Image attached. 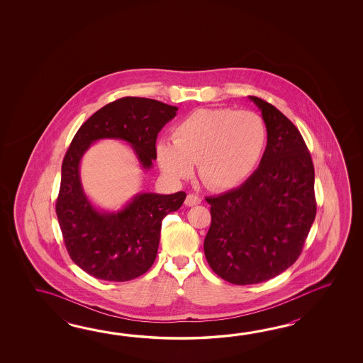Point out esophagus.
Wrapping results in <instances>:
<instances>
[{
  "label": "esophagus",
  "instance_id": "esophagus-1",
  "mask_svg": "<svg viewBox=\"0 0 363 363\" xmlns=\"http://www.w3.org/2000/svg\"><path fill=\"white\" fill-rule=\"evenodd\" d=\"M201 203V197L200 196H197V194H193V193H189L188 196H186V199H185V205L186 206H196V205H199Z\"/></svg>",
  "mask_w": 363,
  "mask_h": 363
}]
</instances>
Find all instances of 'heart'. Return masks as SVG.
Segmentation results:
<instances>
[{
    "label": "heart",
    "instance_id": "obj_1",
    "mask_svg": "<svg viewBox=\"0 0 363 363\" xmlns=\"http://www.w3.org/2000/svg\"><path fill=\"white\" fill-rule=\"evenodd\" d=\"M172 144L160 141L155 157L166 178H191L197 164L202 183L227 191L244 183L262 158L267 130L253 111L200 108L175 125Z\"/></svg>",
    "mask_w": 363,
    "mask_h": 363
}]
</instances>
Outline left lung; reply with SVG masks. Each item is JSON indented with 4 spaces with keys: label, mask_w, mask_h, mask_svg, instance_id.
I'll use <instances>...</instances> for the list:
<instances>
[{
    "label": "left lung",
    "mask_w": 363,
    "mask_h": 363,
    "mask_svg": "<svg viewBox=\"0 0 363 363\" xmlns=\"http://www.w3.org/2000/svg\"><path fill=\"white\" fill-rule=\"evenodd\" d=\"M247 97L261 110L267 145L239 188L206 199L211 225L203 241L211 270L238 286L262 283L291 267L316 214L314 166L301 133L275 106Z\"/></svg>",
    "instance_id": "obj_1"
}]
</instances>
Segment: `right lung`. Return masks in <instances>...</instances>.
I'll use <instances>...</instances> for the list:
<instances>
[{"mask_svg":"<svg viewBox=\"0 0 363 363\" xmlns=\"http://www.w3.org/2000/svg\"><path fill=\"white\" fill-rule=\"evenodd\" d=\"M177 111L160 101L124 97L96 111L71 141L55 211L71 259L94 278L127 281L145 274L157 257L163 218L177 211L186 194L138 193L116 211L101 210L85 194L82 158L99 140H122L131 145L141 169L150 170L157 135Z\"/></svg>","mask_w":363,"mask_h":363,"instance_id":"obj_1","label":"right lung"}]
</instances>
